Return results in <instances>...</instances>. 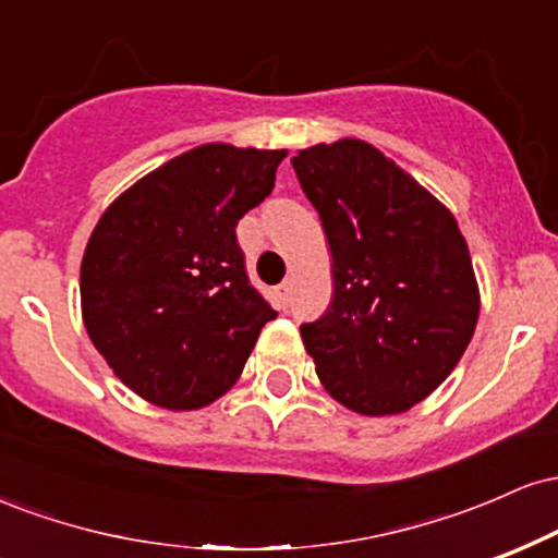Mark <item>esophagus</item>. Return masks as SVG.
<instances>
[{"label": "esophagus", "instance_id": "1", "mask_svg": "<svg viewBox=\"0 0 558 558\" xmlns=\"http://www.w3.org/2000/svg\"><path fill=\"white\" fill-rule=\"evenodd\" d=\"M275 296H278L280 306H288V296H291V280H283V283L275 288Z\"/></svg>", "mask_w": 558, "mask_h": 558}]
</instances>
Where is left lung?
Wrapping results in <instances>:
<instances>
[{
	"mask_svg": "<svg viewBox=\"0 0 558 558\" xmlns=\"http://www.w3.org/2000/svg\"><path fill=\"white\" fill-rule=\"evenodd\" d=\"M291 165L332 257L328 312L301 325L319 383L356 414L407 412L451 375L477 325L457 217L367 141L310 146Z\"/></svg>",
	"mask_w": 558,
	"mask_h": 558,
	"instance_id": "1",
	"label": "left lung"
}]
</instances>
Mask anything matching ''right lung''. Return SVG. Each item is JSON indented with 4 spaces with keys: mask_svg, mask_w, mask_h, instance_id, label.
<instances>
[{
    "mask_svg": "<svg viewBox=\"0 0 558 558\" xmlns=\"http://www.w3.org/2000/svg\"><path fill=\"white\" fill-rule=\"evenodd\" d=\"M286 149L204 144L123 191L81 262V312L112 373L191 412L235 386L278 312L248 283L235 226L265 202Z\"/></svg>",
    "mask_w": 558,
    "mask_h": 558,
    "instance_id": "obj_1",
    "label": "right lung"
}]
</instances>
